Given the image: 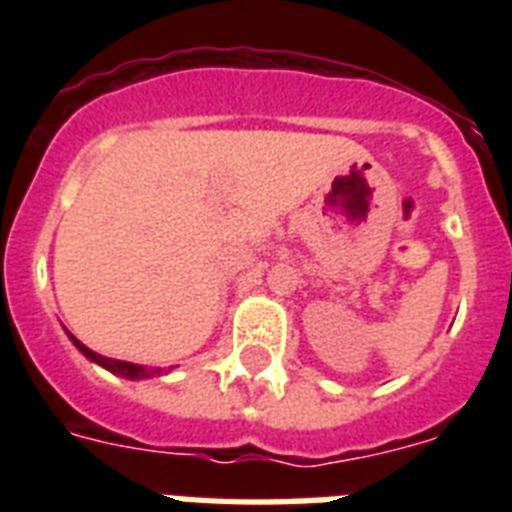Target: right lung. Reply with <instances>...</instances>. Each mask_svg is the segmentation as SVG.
Listing matches in <instances>:
<instances>
[{
	"mask_svg": "<svg viewBox=\"0 0 512 512\" xmlns=\"http://www.w3.org/2000/svg\"><path fill=\"white\" fill-rule=\"evenodd\" d=\"M68 337H71V335H68ZM71 340H74L76 348L82 350L84 356L90 358V361H95V364H100V366H106L108 372L119 374V377H130V380H140V377H151V374H156L154 369H146V366H140V364H127V361H116V358L100 356V353L90 350V348H87V345H82V342L76 340V337H71Z\"/></svg>",
	"mask_w": 512,
	"mask_h": 512,
	"instance_id": "add662e5",
	"label": "right lung"
}]
</instances>
